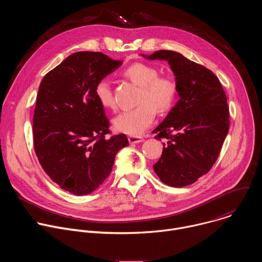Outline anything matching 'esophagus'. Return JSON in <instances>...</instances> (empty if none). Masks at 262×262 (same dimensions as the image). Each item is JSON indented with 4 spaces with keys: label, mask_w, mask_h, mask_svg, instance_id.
<instances>
[{
    "label": "esophagus",
    "mask_w": 262,
    "mask_h": 262,
    "mask_svg": "<svg viewBox=\"0 0 262 262\" xmlns=\"http://www.w3.org/2000/svg\"><path fill=\"white\" fill-rule=\"evenodd\" d=\"M143 141H144V139L141 137H133V136L128 137V142L130 144H137V143H141Z\"/></svg>",
    "instance_id": "obj_1"
}]
</instances>
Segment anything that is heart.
Wrapping results in <instances>:
<instances>
[{
    "label": "heart",
    "mask_w": 262,
    "mask_h": 262,
    "mask_svg": "<svg viewBox=\"0 0 262 262\" xmlns=\"http://www.w3.org/2000/svg\"><path fill=\"white\" fill-rule=\"evenodd\" d=\"M124 77L140 87L136 107L121 112L114 120L116 132L139 137L150 126L156 118V110L166 113L174 104L177 96L175 82L165 76H159L156 67L135 63L123 71ZM97 101L104 108H114L115 98L113 90L106 80L99 81L95 86Z\"/></svg>",
    "instance_id": "b5f03b06"
}]
</instances>
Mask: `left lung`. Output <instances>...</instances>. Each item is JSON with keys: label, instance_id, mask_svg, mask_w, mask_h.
Returning <instances> with one entry per match:
<instances>
[{"label": "left lung", "instance_id": "8db88e82", "mask_svg": "<svg viewBox=\"0 0 262 262\" xmlns=\"http://www.w3.org/2000/svg\"><path fill=\"white\" fill-rule=\"evenodd\" d=\"M142 57L168 61L175 76L179 99L152 132L157 140H168L154 170L162 182L182 188L206 174L219 157L229 130L227 97L211 70L180 53L164 50Z\"/></svg>", "mask_w": 262, "mask_h": 262}]
</instances>
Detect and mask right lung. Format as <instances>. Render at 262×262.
Here are the masks:
<instances>
[{
	"instance_id": "1",
	"label": "right lung",
	"mask_w": 262,
	"mask_h": 262,
	"mask_svg": "<svg viewBox=\"0 0 262 262\" xmlns=\"http://www.w3.org/2000/svg\"><path fill=\"white\" fill-rule=\"evenodd\" d=\"M122 65L102 53L78 52L42 79L33 116L35 154L61 189L84 196L102 184L125 135L105 138L110 122L95 96L96 84Z\"/></svg>"
}]
</instances>
